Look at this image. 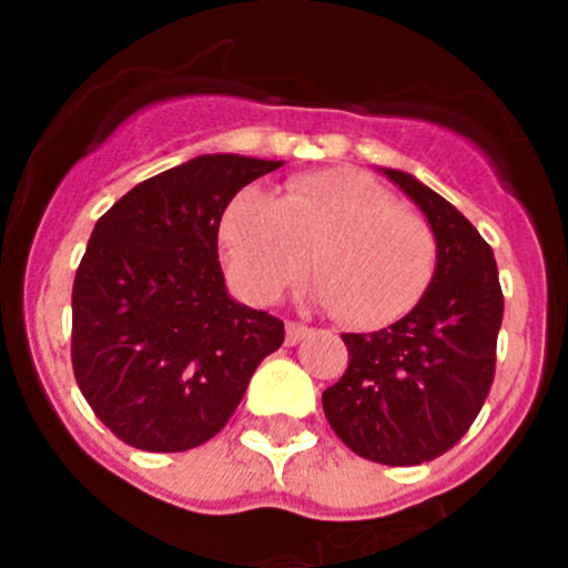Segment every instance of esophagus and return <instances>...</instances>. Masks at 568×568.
<instances>
[{
	"label": "esophagus",
	"instance_id": "1",
	"mask_svg": "<svg viewBox=\"0 0 568 568\" xmlns=\"http://www.w3.org/2000/svg\"><path fill=\"white\" fill-rule=\"evenodd\" d=\"M304 335H310V327L307 324H301V321H287V344H298Z\"/></svg>",
	"mask_w": 568,
	"mask_h": 568
}]
</instances>
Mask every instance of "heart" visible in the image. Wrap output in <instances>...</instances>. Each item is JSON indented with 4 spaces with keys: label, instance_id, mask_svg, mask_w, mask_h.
<instances>
[{
    "label": "heart",
    "instance_id": "1",
    "mask_svg": "<svg viewBox=\"0 0 568 568\" xmlns=\"http://www.w3.org/2000/svg\"><path fill=\"white\" fill-rule=\"evenodd\" d=\"M219 239L233 287L255 304L295 287L315 253L318 298L355 327L404 318L438 264V239L418 210L341 168L293 175L281 199L241 190Z\"/></svg>",
    "mask_w": 568,
    "mask_h": 568
}]
</instances>
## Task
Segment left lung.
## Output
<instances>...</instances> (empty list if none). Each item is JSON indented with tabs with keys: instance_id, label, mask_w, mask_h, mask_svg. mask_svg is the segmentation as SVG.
Masks as SVG:
<instances>
[{
	"instance_id": "1",
	"label": "left lung",
	"mask_w": 568,
	"mask_h": 568,
	"mask_svg": "<svg viewBox=\"0 0 568 568\" xmlns=\"http://www.w3.org/2000/svg\"><path fill=\"white\" fill-rule=\"evenodd\" d=\"M384 173L433 224L438 267L413 313L378 333L341 335L349 364L321 404L355 455L418 466L449 453L478 418L495 381L504 293L478 230L409 173Z\"/></svg>"
}]
</instances>
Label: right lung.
Here are the masks:
<instances>
[{
  "label": "right lung",
  "mask_w": 568,
  "mask_h": 568,
  "mask_svg": "<svg viewBox=\"0 0 568 568\" xmlns=\"http://www.w3.org/2000/svg\"><path fill=\"white\" fill-rule=\"evenodd\" d=\"M281 162L219 153L153 175L93 227L73 281L70 361L110 433L184 453L222 433L284 321L235 304L219 224L241 187Z\"/></svg>",
  "instance_id": "1"
}]
</instances>
